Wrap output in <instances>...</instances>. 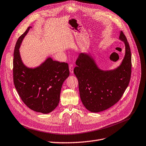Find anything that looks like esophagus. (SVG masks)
<instances>
[{
    "mask_svg": "<svg viewBox=\"0 0 146 146\" xmlns=\"http://www.w3.org/2000/svg\"><path fill=\"white\" fill-rule=\"evenodd\" d=\"M69 68L70 72H71V74H72L74 72V65H72V64H70L69 66Z\"/></svg>",
    "mask_w": 146,
    "mask_h": 146,
    "instance_id": "esophagus-1",
    "label": "esophagus"
}]
</instances>
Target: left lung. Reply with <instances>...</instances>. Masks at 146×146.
Wrapping results in <instances>:
<instances>
[{
	"label": "left lung",
	"mask_w": 146,
	"mask_h": 146,
	"mask_svg": "<svg viewBox=\"0 0 146 146\" xmlns=\"http://www.w3.org/2000/svg\"><path fill=\"white\" fill-rule=\"evenodd\" d=\"M119 39L125 45V55L121 65L113 70L102 71L93 57L79 54L74 72L78 81L81 102L93 113L106 110L117 103L129 85L131 75V53L127 39L121 31Z\"/></svg>",
	"instance_id": "obj_1"
}]
</instances>
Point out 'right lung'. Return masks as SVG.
I'll use <instances>...</instances> for the list:
<instances>
[{"instance_id":"obj_1","label":"right lung","mask_w":146,"mask_h":146,"mask_svg":"<svg viewBox=\"0 0 146 146\" xmlns=\"http://www.w3.org/2000/svg\"><path fill=\"white\" fill-rule=\"evenodd\" d=\"M32 27L19 37L15 44L13 59V80L22 101L36 112L48 114L58 106L62 84L69 75L68 64L48 57L35 68L23 64L19 48Z\"/></svg>"}]
</instances>
